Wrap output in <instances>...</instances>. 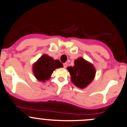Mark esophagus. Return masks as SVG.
<instances>
[{"instance_id": "1", "label": "esophagus", "mask_w": 127, "mask_h": 127, "mask_svg": "<svg viewBox=\"0 0 127 127\" xmlns=\"http://www.w3.org/2000/svg\"><path fill=\"white\" fill-rule=\"evenodd\" d=\"M67 65H68V64H67V63H65V64H64V68H67Z\"/></svg>"}]
</instances>
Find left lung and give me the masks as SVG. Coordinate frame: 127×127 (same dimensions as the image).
<instances>
[{"label":"left lung","instance_id":"8db88e82","mask_svg":"<svg viewBox=\"0 0 127 127\" xmlns=\"http://www.w3.org/2000/svg\"><path fill=\"white\" fill-rule=\"evenodd\" d=\"M67 69L70 74L72 82L80 89H84L89 86L96 75L94 65L82 57L76 59L74 61V65L68 67Z\"/></svg>","mask_w":127,"mask_h":127}]
</instances>
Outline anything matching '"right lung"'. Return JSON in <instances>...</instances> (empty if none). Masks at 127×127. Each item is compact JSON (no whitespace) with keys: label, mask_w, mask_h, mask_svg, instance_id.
Segmentation results:
<instances>
[{"label":"right lung","mask_w":127,"mask_h":127,"mask_svg":"<svg viewBox=\"0 0 127 127\" xmlns=\"http://www.w3.org/2000/svg\"><path fill=\"white\" fill-rule=\"evenodd\" d=\"M63 67L59 60H54L46 54L43 55L32 65V72L37 80L45 82L49 80L56 68Z\"/></svg>","instance_id":"right-lung-1"}]
</instances>
